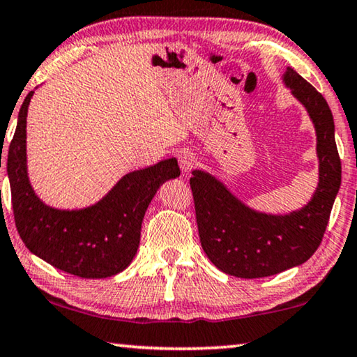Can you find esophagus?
<instances>
[{"label": "esophagus", "instance_id": "obj_1", "mask_svg": "<svg viewBox=\"0 0 357 357\" xmlns=\"http://www.w3.org/2000/svg\"><path fill=\"white\" fill-rule=\"evenodd\" d=\"M178 164H180V169H182V172H190L191 169L196 166V156L195 153L188 151V149H183V151L178 153Z\"/></svg>", "mask_w": 357, "mask_h": 357}]
</instances>
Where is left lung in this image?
<instances>
[{
    "label": "left lung",
    "mask_w": 357,
    "mask_h": 357,
    "mask_svg": "<svg viewBox=\"0 0 357 357\" xmlns=\"http://www.w3.org/2000/svg\"><path fill=\"white\" fill-rule=\"evenodd\" d=\"M282 80L304 106L316 130L319 182L311 201L288 214L250 208L206 170H193L196 222L201 246L219 271L240 278H261L301 266L322 241L342 185L335 123L325 98L287 67Z\"/></svg>",
    "instance_id": "8db88e82"
}]
</instances>
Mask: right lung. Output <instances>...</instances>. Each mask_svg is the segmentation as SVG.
<instances>
[{"mask_svg": "<svg viewBox=\"0 0 357 357\" xmlns=\"http://www.w3.org/2000/svg\"><path fill=\"white\" fill-rule=\"evenodd\" d=\"M32 96L33 91H30L20 106L6 159L20 238L30 252L72 275H116L130 266L137 255L143 217L158 188L180 175L177 159H164L154 166L128 172L98 203L86 208L48 206L38 198L29 180L25 128Z\"/></svg>", "mask_w": 357, "mask_h": 357, "instance_id": "obj_1", "label": "right lung"}]
</instances>
